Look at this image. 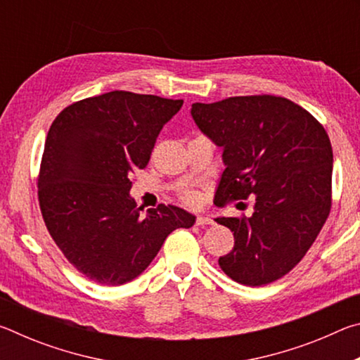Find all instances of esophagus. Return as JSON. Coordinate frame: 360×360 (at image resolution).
<instances>
[{
    "label": "esophagus",
    "mask_w": 360,
    "mask_h": 360,
    "mask_svg": "<svg viewBox=\"0 0 360 360\" xmlns=\"http://www.w3.org/2000/svg\"><path fill=\"white\" fill-rule=\"evenodd\" d=\"M197 225H214V221L210 216H198L197 217Z\"/></svg>",
    "instance_id": "esophagus-1"
}]
</instances>
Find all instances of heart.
Here are the masks:
<instances>
[{
    "label": "heart",
    "instance_id": "b5f03b06",
    "mask_svg": "<svg viewBox=\"0 0 360 360\" xmlns=\"http://www.w3.org/2000/svg\"><path fill=\"white\" fill-rule=\"evenodd\" d=\"M184 200H186L187 203L195 205V203H197V195H195V193H186L184 195Z\"/></svg>",
    "mask_w": 360,
    "mask_h": 360
}]
</instances>
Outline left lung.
Instances as JSON below:
<instances>
[{"mask_svg": "<svg viewBox=\"0 0 360 360\" xmlns=\"http://www.w3.org/2000/svg\"><path fill=\"white\" fill-rule=\"evenodd\" d=\"M191 114L222 148L217 203L255 200L251 217L216 219L235 238L219 265L251 288L276 281L303 259L330 212L333 154L324 127L273 95L193 103Z\"/></svg>", "mask_w": 360, "mask_h": 360, "instance_id": "left-lung-1", "label": "left lung"}]
</instances>
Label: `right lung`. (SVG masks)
<instances>
[{
  "label": "right lung",
  "mask_w": 360,
  "mask_h": 360,
  "mask_svg": "<svg viewBox=\"0 0 360 360\" xmlns=\"http://www.w3.org/2000/svg\"><path fill=\"white\" fill-rule=\"evenodd\" d=\"M182 100L114 90L72 103L47 133L38 195L57 246L82 275L105 285L138 278L176 229L195 217L173 205L143 216L131 176L148 165Z\"/></svg>",
  "instance_id": "obj_1"
}]
</instances>
